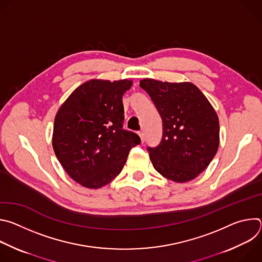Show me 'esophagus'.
Returning a JSON list of instances; mask_svg holds the SVG:
<instances>
[{
    "label": "esophagus",
    "instance_id": "esophagus-1",
    "mask_svg": "<svg viewBox=\"0 0 262 262\" xmlns=\"http://www.w3.org/2000/svg\"><path fill=\"white\" fill-rule=\"evenodd\" d=\"M139 136H140V138H141V141H142V143H144V140H145V137H144V133H143V132H140V133H139Z\"/></svg>",
    "mask_w": 262,
    "mask_h": 262
}]
</instances>
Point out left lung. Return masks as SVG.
I'll return each mask as SVG.
<instances>
[{
	"instance_id": "8db88e82",
	"label": "left lung",
	"mask_w": 262,
	"mask_h": 262,
	"mask_svg": "<svg viewBox=\"0 0 262 262\" xmlns=\"http://www.w3.org/2000/svg\"><path fill=\"white\" fill-rule=\"evenodd\" d=\"M144 89L163 121V137L148 147L155 169L175 182H186L203 172L220 143L219 118L205 95L192 83L143 79Z\"/></svg>"
}]
</instances>
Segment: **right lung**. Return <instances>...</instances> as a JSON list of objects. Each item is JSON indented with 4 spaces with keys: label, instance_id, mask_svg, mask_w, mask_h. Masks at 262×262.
Listing matches in <instances>:
<instances>
[{
    "label": "right lung",
    "instance_id": "add662e5",
    "mask_svg": "<svg viewBox=\"0 0 262 262\" xmlns=\"http://www.w3.org/2000/svg\"><path fill=\"white\" fill-rule=\"evenodd\" d=\"M129 80H91L74 90L55 117L53 148L66 173L88 189H99L121 171L140 137L123 129V94Z\"/></svg>",
    "mask_w": 262,
    "mask_h": 262
}]
</instances>
